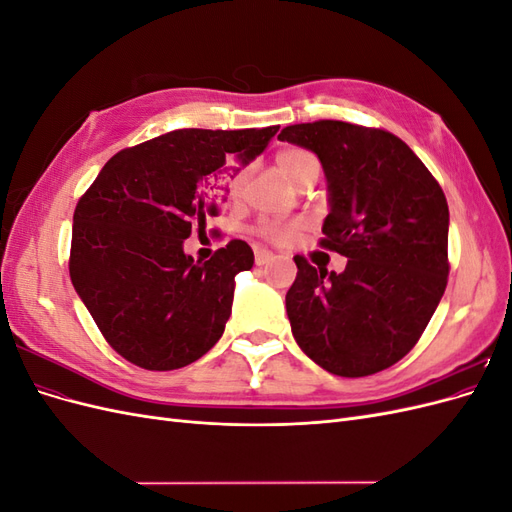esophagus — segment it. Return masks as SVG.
Segmentation results:
<instances>
[{
	"label": "esophagus",
	"instance_id": "1",
	"mask_svg": "<svg viewBox=\"0 0 512 512\" xmlns=\"http://www.w3.org/2000/svg\"><path fill=\"white\" fill-rule=\"evenodd\" d=\"M273 260V252H269V250H256V265L258 267H262V265H267V262H271Z\"/></svg>",
	"mask_w": 512,
	"mask_h": 512
}]
</instances>
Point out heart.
<instances>
[{"label":"heart","instance_id":"obj_1","mask_svg":"<svg viewBox=\"0 0 512 512\" xmlns=\"http://www.w3.org/2000/svg\"><path fill=\"white\" fill-rule=\"evenodd\" d=\"M275 164H277V168H280L284 179H288L290 183L297 181V177L303 175L305 170L318 168L316 158L305 149H282L275 156ZM245 181H247V168H237L228 181L232 196L243 192ZM297 228H299L297 222H262L258 226V232L269 241H286L294 235V232H297Z\"/></svg>","mask_w":512,"mask_h":512}]
</instances>
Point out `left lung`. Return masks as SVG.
<instances>
[{
	"mask_svg": "<svg viewBox=\"0 0 512 512\" xmlns=\"http://www.w3.org/2000/svg\"><path fill=\"white\" fill-rule=\"evenodd\" d=\"M280 141L314 151L329 192L320 241L348 258L342 273L303 256L286 292L299 348L335 376L361 378L414 348L448 277V205L438 181L391 132L322 119Z\"/></svg>",
	"mask_w": 512,
	"mask_h": 512,
	"instance_id": "obj_1",
	"label": "left lung"
}]
</instances>
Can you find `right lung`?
I'll return each instance as SVG.
<instances>
[{
  "mask_svg": "<svg viewBox=\"0 0 512 512\" xmlns=\"http://www.w3.org/2000/svg\"><path fill=\"white\" fill-rule=\"evenodd\" d=\"M280 126L175 130L119 151L74 209L70 280L123 359L170 371L198 361L224 333L235 275L254 252L230 241L207 262L183 252L218 215L237 158L250 164Z\"/></svg>",
  "mask_w": 512,
  "mask_h": 512,
  "instance_id": "right-lung-1",
  "label": "right lung"
}]
</instances>
